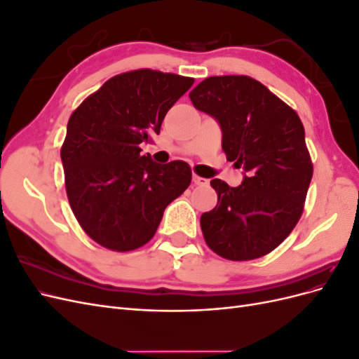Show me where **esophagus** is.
<instances>
[{"label":"esophagus","instance_id":"34e87169","mask_svg":"<svg viewBox=\"0 0 359 359\" xmlns=\"http://www.w3.org/2000/svg\"><path fill=\"white\" fill-rule=\"evenodd\" d=\"M193 182L196 184V186H205V184H208V180H205L199 175H193Z\"/></svg>","mask_w":359,"mask_h":359}]
</instances>
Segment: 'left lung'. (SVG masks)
Wrapping results in <instances>:
<instances>
[{
	"label": "left lung",
	"mask_w": 359,
	"mask_h": 359,
	"mask_svg": "<svg viewBox=\"0 0 359 359\" xmlns=\"http://www.w3.org/2000/svg\"><path fill=\"white\" fill-rule=\"evenodd\" d=\"M222 126V148L241 186L212 180L217 205L201 217L205 243L227 260L273 252L297 226L313 177L304 126L289 104L250 76H211L190 94Z\"/></svg>",
	"instance_id": "8db88e82"
}]
</instances>
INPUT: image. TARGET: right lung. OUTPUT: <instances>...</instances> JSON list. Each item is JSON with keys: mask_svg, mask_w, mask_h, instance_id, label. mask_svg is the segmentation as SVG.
I'll return each instance as SVG.
<instances>
[{"mask_svg": "<svg viewBox=\"0 0 359 359\" xmlns=\"http://www.w3.org/2000/svg\"><path fill=\"white\" fill-rule=\"evenodd\" d=\"M193 78L139 69L116 74L76 107L61 147L70 208L93 241L132 252L154 236L166 206L186 191L191 169L158 165L140 144L158 135L165 115Z\"/></svg>", "mask_w": 359, "mask_h": 359, "instance_id": "right-lung-1", "label": "right lung"}]
</instances>
